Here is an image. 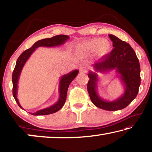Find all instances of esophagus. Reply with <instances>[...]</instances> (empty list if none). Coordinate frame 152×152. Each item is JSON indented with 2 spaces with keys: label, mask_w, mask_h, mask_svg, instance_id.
Masks as SVG:
<instances>
[{
  "label": "esophagus",
  "mask_w": 152,
  "mask_h": 152,
  "mask_svg": "<svg viewBox=\"0 0 152 152\" xmlns=\"http://www.w3.org/2000/svg\"><path fill=\"white\" fill-rule=\"evenodd\" d=\"M87 71V67L84 65H82L80 67V73H86Z\"/></svg>",
  "instance_id": "1"
}]
</instances>
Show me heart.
Masks as SVG:
<instances>
[{
	"instance_id": "heart-1",
	"label": "heart",
	"mask_w": 152,
	"mask_h": 152,
	"mask_svg": "<svg viewBox=\"0 0 152 152\" xmlns=\"http://www.w3.org/2000/svg\"><path fill=\"white\" fill-rule=\"evenodd\" d=\"M111 44L107 40L102 38H94L81 43L78 46V50L85 54H92L96 52L100 58H104L110 53Z\"/></svg>"
}]
</instances>
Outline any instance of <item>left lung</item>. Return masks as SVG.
Segmentation results:
<instances>
[{
	"label": "left lung",
	"instance_id": "obj_1",
	"mask_svg": "<svg viewBox=\"0 0 152 152\" xmlns=\"http://www.w3.org/2000/svg\"><path fill=\"white\" fill-rule=\"evenodd\" d=\"M114 49L102 61L93 65L95 72H107L115 70L124 88V93L114 101H107L97 92L98 74L90 71L87 89L92 103L106 110H118L127 107L137 96L141 83L140 65L133 49L129 43L109 34Z\"/></svg>",
	"mask_w": 152,
	"mask_h": 152
}]
</instances>
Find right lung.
Returning <instances> with one entry per match:
<instances>
[{
	"label": "right lung",
	"instance_id": "1",
	"mask_svg": "<svg viewBox=\"0 0 152 152\" xmlns=\"http://www.w3.org/2000/svg\"><path fill=\"white\" fill-rule=\"evenodd\" d=\"M70 37L66 35H59L54 36V37L51 38H46L37 41L33 44L31 48H30L28 50L23 51L20 56L18 58L16 65H15L13 72H12V94L15 98V101L17 102L19 106L23 109L22 107L20 106L19 101L17 99V92H18V82L20 78V73H21L23 68L25 66L26 61L28 59L30 58L32 53L34 52V51L37 48L39 47H56V46H60L65 43L67 40L69 39ZM79 71L78 70H74L70 72L68 74H66L65 75H63L61 77L60 84H59V99L58 101L54 104L51 105L45 109H43L42 110H37V112L30 113L33 115H46L54 113L60 110L62 107L65 104L67 91H68V86L72 81L76 78V76L78 75Z\"/></svg>",
	"mask_w": 152,
	"mask_h": 152
}]
</instances>
